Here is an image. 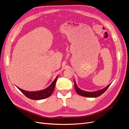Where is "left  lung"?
I'll return each instance as SVG.
<instances>
[{
  "label": "left lung",
  "mask_w": 129,
  "mask_h": 129,
  "mask_svg": "<svg viewBox=\"0 0 129 129\" xmlns=\"http://www.w3.org/2000/svg\"><path fill=\"white\" fill-rule=\"evenodd\" d=\"M111 85V83L110 84H108L106 87L104 88V89H102L101 90H99L97 91H86L81 89L79 88L78 86L76 84V83L75 81H74V85H75V88L76 91L77 92V93L79 95H81L82 96H84V97H88V98H96L99 96H100L101 95L103 94L104 92L106 91L107 89V88L110 87V85Z\"/></svg>",
  "instance_id": "8db88e82"
}]
</instances>
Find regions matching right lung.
Returning <instances> with one entry per match:
<instances>
[{"label": "right lung", "mask_w": 129, "mask_h": 129, "mask_svg": "<svg viewBox=\"0 0 129 129\" xmlns=\"http://www.w3.org/2000/svg\"><path fill=\"white\" fill-rule=\"evenodd\" d=\"M58 75L57 76L53 82L51 84V85L48 86L47 88L45 89L44 90L36 91H28L24 90H23L22 89L17 87L18 89L20 90L22 93L23 94L26 96L29 99H30L31 100H41V99H44L47 98H48L51 96L53 92L54 91V88L55 86V83L58 79Z\"/></svg>", "instance_id": "obj_1"}]
</instances>
